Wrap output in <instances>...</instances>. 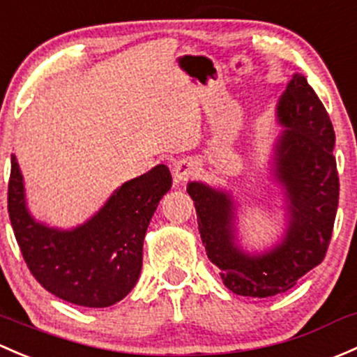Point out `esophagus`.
I'll return each mask as SVG.
<instances>
[{"label": "esophagus", "instance_id": "34e87169", "mask_svg": "<svg viewBox=\"0 0 357 357\" xmlns=\"http://www.w3.org/2000/svg\"><path fill=\"white\" fill-rule=\"evenodd\" d=\"M197 174V164L191 159H183L172 166V176H174L176 183L188 181L191 176Z\"/></svg>", "mask_w": 357, "mask_h": 357}]
</instances>
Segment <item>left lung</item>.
<instances>
[{
    "label": "left lung",
    "instance_id": "left-lung-1",
    "mask_svg": "<svg viewBox=\"0 0 357 357\" xmlns=\"http://www.w3.org/2000/svg\"><path fill=\"white\" fill-rule=\"evenodd\" d=\"M277 119L286 130L275 145L273 176L287 198V229L279 245L260 255L245 253L236 245L231 195L200 181L186 188L208 260L229 291L250 298L286 292L324 261L339 205L335 133L327 109L301 73L292 75L280 96Z\"/></svg>",
    "mask_w": 357,
    "mask_h": 357
}]
</instances>
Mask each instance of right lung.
<instances>
[{
	"mask_svg": "<svg viewBox=\"0 0 357 357\" xmlns=\"http://www.w3.org/2000/svg\"><path fill=\"white\" fill-rule=\"evenodd\" d=\"M171 183L169 169L159 164L119 186L87 222L56 229L30 215L24 176L11 155L8 213L30 273L73 305L106 307L121 301L140 277L145 232Z\"/></svg>",
	"mask_w": 357,
	"mask_h": 357,
	"instance_id": "1",
	"label": "right lung"
}]
</instances>
